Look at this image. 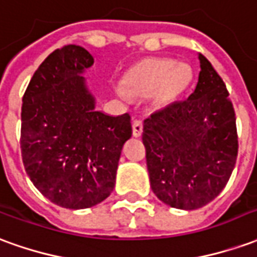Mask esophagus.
<instances>
[{"instance_id": "obj_1", "label": "esophagus", "mask_w": 257, "mask_h": 257, "mask_svg": "<svg viewBox=\"0 0 257 257\" xmlns=\"http://www.w3.org/2000/svg\"><path fill=\"white\" fill-rule=\"evenodd\" d=\"M143 132V123L140 119H134L132 122V134H134L135 138H139L140 135Z\"/></svg>"}]
</instances>
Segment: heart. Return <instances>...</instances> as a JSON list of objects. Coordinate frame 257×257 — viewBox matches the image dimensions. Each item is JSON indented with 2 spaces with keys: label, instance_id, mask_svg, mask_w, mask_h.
Instances as JSON below:
<instances>
[{
  "label": "heart",
  "instance_id": "1",
  "mask_svg": "<svg viewBox=\"0 0 257 257\" xmlns=\"http://www.w3.org/2000/svg\"><path fill=\"white\" fill-rule=\"evenodd\" d=\"M193 81L189 64L178 63L173 59H146L125 74L123 92L129 96L147 97L156 93L160 106H169L183 95Z\"/></svg>",
  "mask_w": 257,
  "mask_h": 257
}]
</instances>
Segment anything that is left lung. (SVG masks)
Returning a JSON list of instances; mask_svg holds the SVG:
<instances>
[{
    "label": "left lung",
    "mask_w": 257,
    "mask_h": 257,
    "mask_svg": "<svg viewBox=\"0 0 257 257\" xmlns=\"http://www.w3.org/2000/svg\"><path fill=\"white\" fill-rule=\"evenodd\" d=\"M197 86L189 99L143 122L142 140L151 189L178 209H198L226 187L238 156L235 112L226 85L199 53Z\"/></svg>",
    "instance_id": "8db88e82"
}]
</instances>
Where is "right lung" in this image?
Returning a JSON list of instances; mask_svg holds the SVG:
<instances>
[{
  "mask_svg": "<svg viewBox=\"0 0 257 257\" xmlns=\"http://www.w3.org/2000/svg\"><path fill=\"white\" fill-rule=\"evenodd\" d=\"M93 56L64 45L48 56L23 95L20 149L29 178L53 204L95 206L111 194L131 115L95 110V97L79 77Z\"/></svg>",
  "mask_w": 257,
  "mask_h": 257,
  "instance_id": "right-lung-1",
  "label": "right lung"
}]
</instances>
